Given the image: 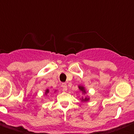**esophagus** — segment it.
Returning a JSON list of instances; mask_svg holds the SVG:
<instances>
[{"label":"esophagus","instance_id":"34e87169","mask_svg":"<svg viewBox=\"0 0 134 134\" xmlns=\"http://www.w3.org/2000/svg\"><path fill=\"white\" fill-rule=\"evenodd\" d=\"M61 87L63 88V89L64 90H67V84L65 83H63L62 85H61Z\"/></svg>","mask_w":134,"mask_h":134}]
</instances>
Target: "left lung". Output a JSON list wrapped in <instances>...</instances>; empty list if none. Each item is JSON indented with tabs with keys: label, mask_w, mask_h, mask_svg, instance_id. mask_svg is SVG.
<instances>
[{
	"label": "left lung",
	"mask_w": 134,
	"mask_h": 134,
	"mask_svg": "<svg viewBox=\"0 0 134 134\" xmlns=\"http://www.w3.org/2000/svg\"><path fill=\"white\" fill-rule=\"evenodd\" d=\"M79 89L80 90H81V92H82L83 93H86V90H85V88H84V87H83V86H79ZM88 100H89V98H82V99H81V101H85V102H86V101H88Z\"/></svg>",
	"instance_id": "1"
}]
</instances>
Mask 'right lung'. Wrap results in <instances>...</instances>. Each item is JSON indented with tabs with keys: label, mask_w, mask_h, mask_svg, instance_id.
I'll return each mask as SVG.
<instances>
[{
	"label": "right lung",
	"mask_w": 134,
	"mask_h": 134,
	"mask_svg": "<svg viewBox=\"0 0 134 134\" xmlns=\"http://www.w3.org/2000/svg\"><path fill=\"white\" fill-rule=\"evenodd\" d=\"M49 92V90L48 89H46V92H45V94H47Z\"/></svg>",
	"instance_id": "1"
}]
</instances>
